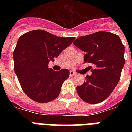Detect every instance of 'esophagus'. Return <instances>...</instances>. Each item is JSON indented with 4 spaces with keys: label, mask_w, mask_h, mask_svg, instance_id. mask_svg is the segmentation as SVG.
<instances>
[{
    "label": "esophagus",
    "mask_w": 132,
    "mask_h": 132,
    "mask_svg": "<svg viewBox=\"0 0 132 132\" xmlns=\"http://www.w3.org/2000/svg\"><path fill=\"white\" fill-rule=\"evenodd\" d=\"M70 76H75V75H76V72H75L74 71H72V70H70Z\"/></svg>",
    "instance_id": "1"
}]
</instances>
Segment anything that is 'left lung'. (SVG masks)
<instances>
[{"label": "left lung", "instance_id": "obj_1", "mask_svg": "<svg viewBox=\"0 0 132 132\" xmlns=\"http://www.w3.org/2000/svg\"><path fill=\"white\" fill-rule=\"evenodd\" d=\"M73 44L86 52L84 62L94 64L92 75L77 86L79 96L85 102L95 104L103 101L112 92L121 77L125 64V46L116 34L98 31L81 36Z\"/></svg>", "mask_w": 132, "mask_h": 132}]
</instances>
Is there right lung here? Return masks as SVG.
<instances>
[{
	"instance_id": "right-lung-1",
	"label": "right lung",
	"mask_w": 132,
	"mask_h": 132,
	"mask_svg": "<svg viewBox=\"0 0 132 132\" xmlns=\"http://www.w3.org/2000/svg\"><path fill=\"white\" fill-rule=\"evenodd\" d=\"M75 39L57 37L44 30H34L20 37L13 51L14 70L22 90L32 100L47 103L59 96L70 72L55 71L48 64Z\"/></svg>"
}]
</instances>
